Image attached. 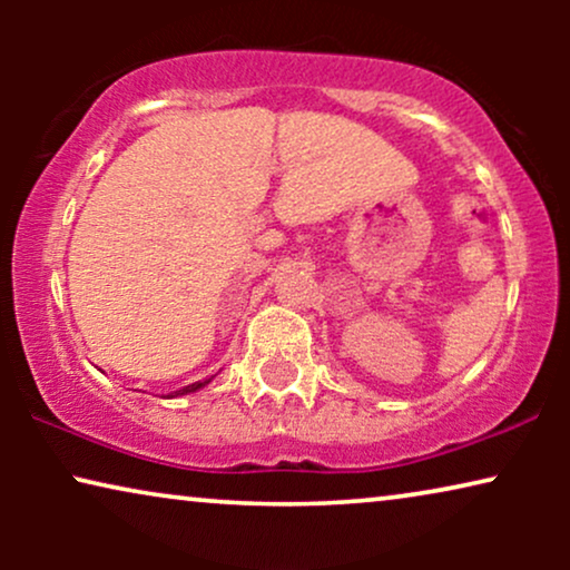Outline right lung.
<instances>
[{
  "mask_svg": "<svg viewBox=\"0 0 570 570\" xmlns=\"http://www.w3.org/2000/svg\"><path fill=\"white\" fill-rule=\"evenodd\" d=\"M205 384H209V381H197V384H189V386L178 389V392H174L170 396H178V394H191V392H197V389H202Z\"/></svg>",
  "mask_w": 570,
  "mask_h": 570,
  "instance_id": "add662e5",
  "label": "right lung"
}]
</instances>
